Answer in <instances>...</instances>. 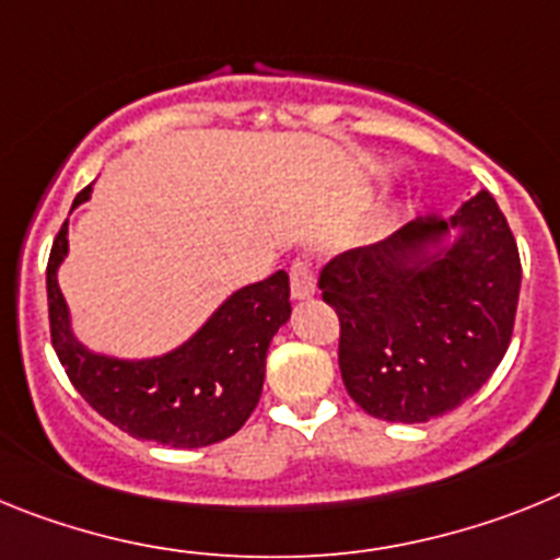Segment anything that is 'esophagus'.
Listing matches in <instances>:
<instances>
[{"label": "esophagus", "mask_w": 560, "mask_h": 560, "mask_svg": "<svg viewBox=\"0 0 560 560\" xmlns=\"http://www.w3.org/2000/svg\"><path fill=\"white\" fill-rule=\"evenodd\" d=\"M290 290H293V299H310L315 293L313 265L307 259H295L290 265Z\"/></svg>", "instance_id": "34e87169"}]
</instances>
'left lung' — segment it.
Listing matches in <instances>:
<instances>
[{"label": "left lung", "instance_id": "8db88e82", "mask_svg": "<svg viewBox=\"0 0 560 560\" xmlns=\"http://www.w3.org/2000/svg\"><path fill=\"white\" fill-rule=\"evenodd\" d=\"M451 226L460 236L440 252ZM318 287L340 320L349 397L377 420L428 422L476 395L502 363L522 259L495 199L479 191L451 220L422 217L340 253Z\"/></svg>", "mask_w": 560, "mask_h": 560}]
</instances>
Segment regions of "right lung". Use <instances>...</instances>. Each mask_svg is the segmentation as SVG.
<instances>
[{
	"label": "right lung",
	"mask_w": 560,
	"mask_h": 560,
	"mask_svg": "<svg viewBox=\"0 0 560 560\" xmlns=\"http://www.w3.org/2000/svg\"><path fill=\"white\" fill-rule=\"evenodd\" d=\"M92 186L72 208L86 202ZM67 256V222L47 261L50 338L67 377L101 417L129 436L172 448H202L245 425L261 397L267 347L290 318L284 270L231 295L194 338L163 358L118 361L78 343L70 310L58 290V265Z\"/></svg>",
	"instance_id": "1"
}]
</instances>
